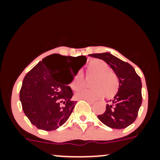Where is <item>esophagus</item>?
<instances>
[{
	"label": "esophagus",
	"instance_id": "1",
	"mask_svg": "<svg viewBox=\"0 0 160 160\" xmlns=\"http://www.w3.org/2000/svg\"><path fill=\"white\" fill-rule=\"evenodd\" d=\"M85 101H86V102H87L88 103H89V104H93L95 103V102H92V101H90V100H87V99H85Z\"/></svg>",
	"mask_w": 160,
	"mask_h": 160
}]
</instances>
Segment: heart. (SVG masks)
I'll list each match as a JSON object with an SVG mask.
<instances>
[{
    "instance_id": "b5f03b06",
    "label": "heart",
    "mask_w": 160,
    "mask_h": 160,
    "mask_svg": "<svg viewBox=\"0 0 160 160\" xmlns=\"http://www.w3.org/2000/svg\"><path fill=\"white\" fill-rule=\"evenodd\" d=\"M87 74L93 75L89 89H82L77 92L78 98L87 100H97L105 95L108 98H112L119 90L120 82L117 75L111 71L108 63L101 59H92L87 65ZM84 82L83 74L78 71L73 79L71 87L74 90H78Z\"/></svg>"
}]
</instances>
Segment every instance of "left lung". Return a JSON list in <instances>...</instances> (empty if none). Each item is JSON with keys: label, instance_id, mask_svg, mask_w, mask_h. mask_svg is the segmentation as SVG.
I'll use <instances>...</instances> for the list:
<instances>
[{"label": "left lung", "instance_id": "left-lung-1", "mask_svg": "<svg viewBox=\"0 0 160 160\" xmlns=\"http://www.w3.org/2000/svg\"><path fill=\"white\" fill-rule=\"evenodd\" d=\"M89 56L104 60L117 75L119 90L106 105L103 114L98 116L102 122L112 128H125L136 120L142 102L141 80L134 68L110 52L95 53Z\"/></svg>", "mask_w": 160, "mask_h": 160}]
</instances>
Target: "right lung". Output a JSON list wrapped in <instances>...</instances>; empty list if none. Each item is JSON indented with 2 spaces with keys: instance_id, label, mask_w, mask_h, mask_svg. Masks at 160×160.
<instances>
[{
  "instance_id": "right-lung-1",
  "label": "right lung",
  "mask_w": 160,
  "mask_h": 160,
  "mask_svg": "<svg viewBox=\"0 0 160 160\" xmlns=\"http://www.w3.org/2000/svg\"><path fill=\"white\" fill-rule=\"evenodd\" d=\"M80 70L86 64L81 56ZM78 58V57H77ZM72 56L52 54L46 57L25 75L19 98L30 122L39 129L52 131L62 126L71 116L77 102L68 84L73 80L68 63Z\"/></svg>"
}]
</instances>
